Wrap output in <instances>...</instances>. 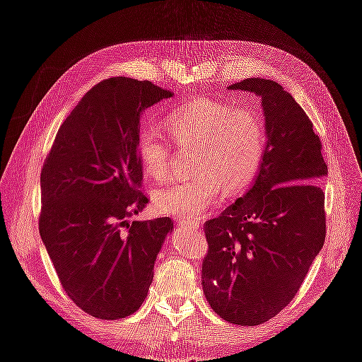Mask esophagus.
Here are the masks:
<instances>
[{
  "label": "esophagus",
  "instance_id": "esophagus-1",
  "mask_svg": "<svg viewBox=\"0 0 362 362\" xmlns=\"http://www.w3.org/2000/svg\"><path fill=\"white\" fill-rule=\"evenodd\" d=\"M180 225L184 226V228H187V229H193V231H198V228H199V223H198V222H185V221H181Z\"/></svg>",
  "mask_w": 362,
  "mask_h": 362
}]
</instances>
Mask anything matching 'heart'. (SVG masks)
I'll return each instance as SVG.
<instances>
[{"instance_id": "1", "label": "heart", "mask_w": 362, "mask_h": 362, "mask_svg": "<svg viewBox=\"0 0 362 362\" xmlns=\"http://www.w3.org/2000/svg\"><path fill=\"white\" fill-rule=\"evenodd\" d=\"M169 133L180 146H194L192 180L175 181L156 190L152 199L160 214L196 221L222 196L247 189L259 170L266 149L262 117L245 108L201 98L175 108L166 117ZM137 149L152 178L170 169V141L158 127L140 131Z\"/></svg>"}]
</instances>
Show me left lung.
Listing matches in <instances>:
<instances>
[{
	"mask_svg": "<svg viewBox=\"0 0 362 362\" xmlns=\"http://www.w3.org/2000/svg\"><path fill=\"white\" fill-rule=\"evenodd\" d=\"M228 89L261 98L267 145L254 185L204 225L202 288L223 320L255 326L293 300L323 247L327 166L313 122L281 84L246 78Z\"/></svg>",
	"mask_w": 362,
	"mask_h": 362,
	"instance_id": "1",
	"label": "left lung"
}]
</instances>
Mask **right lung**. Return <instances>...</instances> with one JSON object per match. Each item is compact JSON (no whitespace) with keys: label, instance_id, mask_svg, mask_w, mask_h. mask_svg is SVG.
<instances>
[{"label":"right lung","instance_id":"add662e5","mask_svg":"<svg viewBox=\"0 0 362 362\" xmlns=\"http://www.w3.org/2000/svg\"><path fill=\"white\" fill-rule=\"evenodd\" d=\"M173 93L113 76L93 86L59 128L40 173L39 233L69 299L101 320L144 303L173 221L128 222L148 204L140 115Z\"/></svg>","mask_w":362,"mask_h":362}]
</instances>
